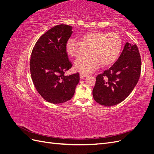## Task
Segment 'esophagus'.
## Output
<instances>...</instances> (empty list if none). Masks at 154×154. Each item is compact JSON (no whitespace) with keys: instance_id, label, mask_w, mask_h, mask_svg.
<instances>
[{"instance_id":"obj_1","label":"esophagus","mask_w":154,"mask_h":154,"mask_svg":"<svg viewBox=\"0 0 154 154\" xmlns=\"http://www.w3.org/2000/svg\"><path fill=\"white\" fill-rule=\"evenodd\" d=\"M80 78H81V79H83V78H85V77L87 76V74H85V73H80Z\"/></svg>"}]
</instances>
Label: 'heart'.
Wrapping results in <instances>:
<instances>
[{
  "instance_id": "heart-1",
  "label": "heart",
  "mask_w": 154,
  "mask_h": 154,
  "mask_svg": "<svg viewBox=\"0 0 154 154\" xmlns=\"http://www.w3.org/2000/svg\"><path fill=\"white\" fill-rule=\"evenodd\" d=\"M81 42L68 40L66 51L71 57L80 58L88 52L91 54L78 59L74 66L78 71L89 73L100 66H109L118 59L122 48V41L115 32L91 31L80 36Z\"/></svg>"
}]
</instances>
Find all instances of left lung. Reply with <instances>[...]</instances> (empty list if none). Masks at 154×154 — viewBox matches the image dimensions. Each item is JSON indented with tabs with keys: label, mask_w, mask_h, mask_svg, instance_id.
Here are the masks:
<instances>
[{
	"label": "left lung",
	"mask_w": 154,
	"mask_h": 154,
	"mask_svg": "<svg viewBox=\"0 0 154 154\" xmlns=\"http://www.w3.org/2000/svg\"><path fill=\"white\" fill-rule=\"evenodd\" d=\"M141 69V59L137 46L127 42L113 66L97 76L92 90L94 100L107 106L121 103L136 87Z\"/></svg>",
	"instance_id": "1"
}]
</instances>
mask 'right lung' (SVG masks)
I'll use <instances>...</instances> for the list:
<instances>
[{
  "mask_svg": "<svg viewBox=\"0 0 154 154\" xmlns=\"http://www.w3.org/2000/svg\"><path fill=\"white\" fill-rule=\"evenodd\" d=\"M71 26L60 24L42 35L32 49L30 72L40 96L49 103H62L71 100L80 81L79 73L65 75L72 67L66 44L72 31Z\"/></svg>",
  "mask_w": 154,
  "mask_h": 154,
  "instance_id": "1",
  "label": "right lung"
}]
</instances>
